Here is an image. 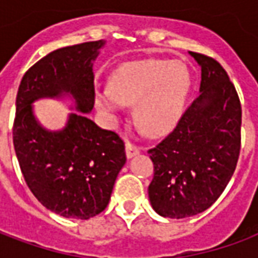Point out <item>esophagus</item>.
Here are the masks:
<instances>
[{
  "mask_svg": "<svg viewBox=\"0 0 258 258\" xmlns=\"http://www.w3.org/2000/svg\"><path fill=\"white\" fill-rule=\"evenodd\" d=\"M140 151H141V148H138L137 145H134L133 142H130V141H127V142H125V155H127V157H128V159L137 156V155L140 153Z\"/></svg>",
  "mask_w": 258,
  "mask_h": 258,
  "instance_id": "esophagus-1",
  "label": "esophagus"
}]
</instances>
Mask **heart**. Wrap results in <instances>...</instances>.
<instances>
[{
    "instance_id": "b5f03b06",
    "label": "heart",
    "mask_w": 258,
    "mask_h": 258,
    "mask_svg": "<svg viewBox=\"0 0 258 258\" xmlns=\"http://www.w3.org/2000/svg\"><path fill=\"white\" fill-rule=\"evenodd\" d=\"M190 83L184 63L166 59L130 62L113 73L110 84L96 88L95 103L109 114L135 105L137 124L148 135L162 137L178 124Z\"/></svg>"
}]
</instances>
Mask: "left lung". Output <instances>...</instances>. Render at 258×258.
Listing matches in <instances>:
<instances>
[{
	"instance_id": "1",
	"label": "left lung",
	"mask_w": 258,
	"mask_h": 258,
	"mask_svg": "<svg viewBox=\"0 0 258 258\" xmlns=\"http://www.w3.org/2000/svg\"><path fill=\"white\" fill-rule=\"evenodd\" d=\"M202 69L200 95L171 134L153 149L148 188L153 210L186 218L207 210L232 177L240 152L242 107L235 85L216 59L189 52Z\"/></svg>"
}]
</instances>
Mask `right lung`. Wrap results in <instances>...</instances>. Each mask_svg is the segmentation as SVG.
I'll return each mask as SVG.
<instances>
[{"label": "right lung", "instance_id": "add662e5", "mask_svg": "<svg viewBox=\"0 0 258 258\" xmlns=\"http://www.w3.org/2000/svg\"><path fill=\"white\" fill-rule=\"evenodd\" d=\"M105 41L59 48L33 64L16 96L14 146L27 186L48 210L88 220L106 209L120 170L124 142L85 116L95 102L92 62ZM72 95L80 113H71L59 132L44 129L31 103Z\"/></svg>", "mask_w": 258, "mask_h": 258}]
</instances>
